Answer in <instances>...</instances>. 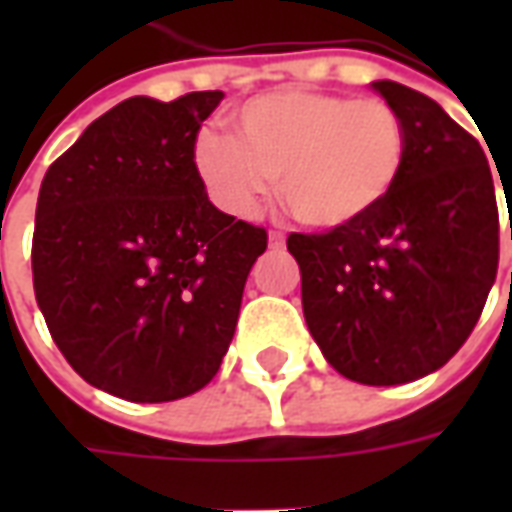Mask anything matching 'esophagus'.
Returning <instances> with one entry per match:
<instances>
[{
  "label": "esophagus",
  "mask_w": 512,
  "mask_h": 512,
  "mask_svg": "<svg viewBox=\"0 0 512 512\" xmlns=\"http://www.w3.org/2000/svg\"><path fill=\"white\" fill-rule=\"evenodd\" d=\"M268 246H271V249H279V246H285V235L277 233V230H274V233H268Z\"/></svg>",
  "instance_id": "esophagus-1"
}]
</instances>
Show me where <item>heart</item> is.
I'll return each mask as SVG.
<instances>
[{"label": "heart", "instance_id": "b5f03b06", "mask_svg": "<svg viewBox=\"0 0 512 512\" xmlns=\"http://www.w3.org/2000/svg\"><path fill=\"white\" fill-rule=\"evenodd\" d=\"M233 139L200 131L194 169L211 200L252 219L271 180L293 219L312 230H343L384 205L406 164V128L381 98L279 90L246 101Z\"/></svg>", "mask_w": 512, "mask_h": 512}]
</instances>
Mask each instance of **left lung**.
<instances>
[{
	"label": "left lung",
	"instance_id": "1",
	"mask_svg": "<svg viewBox=\"0 0 512 512\" xmlns=\"http://www.w3.org/2000/svg\"><path fill=\"white\" fill-rule=\"evenodd\" d=\"M370 87L406 128L397 186L365 219L293 233L288 249L326 362L356 384L395 386L447 365L472 334L499 266V211L472 134L411 87Z\"/></svg>",
	"mask_w": 512,
	"mask_h": 512
}]
</instances>
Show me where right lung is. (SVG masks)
I'll return each mask as SVG.
<instances>
[{
	"mask_svg": "<svg viewBox=\"0 0 512 512\" xmlns=\"http://www.w3.org/2000/svg\"><path fill=\"white\" fill-rule=\"evenodd\" d=\"M222 90L134 95L62 153L40 183L32 282L68 365L109 395L167 403L222 365L263 227L222 213L194 139Z\"/></svg>",
	"mask_w": 512,
	"mask_h": 512,
	"instance_id": "right-lung-1",
	"label": "right lung"
}]
</instances>
